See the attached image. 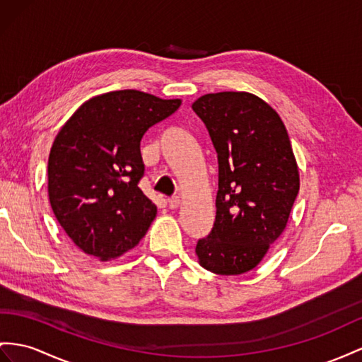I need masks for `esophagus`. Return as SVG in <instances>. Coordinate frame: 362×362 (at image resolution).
<instances>
[{
    "label": "esophagus",
    "mask_w": 362,
    "mask_h": 362,
    "mask_svg": "<svg viewBox=\"0 0 362 362\" xmlns=\"http://www.w3.org/2000/svg\"><path fill=\"white\" fill-rule=\"evenodd\" d=\"M179 205H180V199H179L177 196H173V197L168 199V206H170L171 209H175Z\"/></svg>",
    "instance_id": "esophagus-1"
}]
</instances>
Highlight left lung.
I'll return each mask as SVG.
<instances>
[{"label": "left lung", "mask_w": 362, "mask_h": 362, "mask_svg": "<svg viewBox=\"0 0 362 362\" xmlns=\"http://www.w3.org/2000/svg\"><path fill=\"white\" fill-rule=\"evenodd\" d=\"M192 110L218 160L216 221L199 238V262L218 275L245 274L281 235L298 196L291 139L275 110L251 93H209Z\"/></svg>", "instance_id": "obj_1"}]
</instances>
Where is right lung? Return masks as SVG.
<instances>
[{
    "label": "right lung",
    "instance_id": "obj_1",
    "mask_svg": "<svg viewBox=\"0 0 362 362\" xmlns=\"http://www.w3.org/2000/svg\"><path fill=\"white\" fill-rule=\"evenodd\" d=\"M180 99L137 90L110 91L82 104L61 128L49 156V199L66 234L86 254L110 260L146 234L157 206L139 182L141 141Z\"/></svg>",
    "mask_w": 362,
    "mask_h": 362
}]
</instances>
